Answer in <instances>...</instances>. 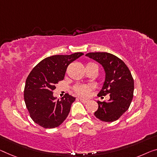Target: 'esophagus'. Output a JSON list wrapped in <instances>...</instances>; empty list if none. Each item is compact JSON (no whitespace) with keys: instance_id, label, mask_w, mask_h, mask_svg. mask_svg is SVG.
<instances>
[{"instance_id":"1","label":"esophagus","mask_w":157,"mask_h":157,"mask_svg":"<svg viewBox=\"0 0 157 157\" xmlns=\"http://www.w3.org/2000/svg\"><path fill=\"white\" fill-rule=\"evenodd\" d=\"M78 100L81 101V102L84 104L88 102V100H85V99H83V98H78Z\"/></svg>"}]
</instances>
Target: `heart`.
<instances>
[{
    "label": "heart",
    "mask_w": 157,
    "mask_h": 157,
    "mask_svg": "<svg viewBox=\"0 0 157 157\" xmlns=\"http://www.w3.org/2000/svg\"><path fill=\"white\" fill-rule=\"evenodd\" d=\"M89 65H96L98 66L95 63H93V62H90L87 64V66H89ZM91 89L90 86H87V85H76L74 87V90L77 95L80 96H83V97H86L89 94Z\"/></svg>",
    "instance_id": "1"
}]
</instances>
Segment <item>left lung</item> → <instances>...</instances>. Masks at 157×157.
Instances as JSON below:
<instances>
[{"label": "left lung", "mask_w": 157, "mask_h": 157, "mask_svg": "<svg viewBox=\"0 0 157 157\" xmlns=\"http://www.w3.org/2000/svg\"><path fill=\"white\" fill-rule=\"evenodd\" d=\"M86 56L99 62L105 71L98 96H110L108 101H98V109L94 115L102 121H117L128 109L133 98L134 81L131 71L121 59L111 53L89 52Z\"/></svg>", "instance_id": "left-lung-1"}]
</instances>
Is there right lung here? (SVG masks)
<instances>
[{
  "label": "right lung",
  "mask_w": 157,
  "mask_h": 157,
  "mask_svg": "<svg viewBox=\"0 0 157 157\" xmlns=\"http://www.w3.org/2000/svg\"><path fill=\"white\" fill-rule=\"evenodd\" d=\"M83 55H57L40 61L26 80L24 98L30 117L44 128L59 126L67 119L76 98L65 94L61 100L53 96L55 85L63 80L68 65Z\"/></svg>",
  "instance_id": "right-lung-1"
}]
</instances>
